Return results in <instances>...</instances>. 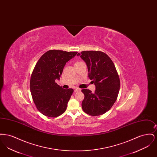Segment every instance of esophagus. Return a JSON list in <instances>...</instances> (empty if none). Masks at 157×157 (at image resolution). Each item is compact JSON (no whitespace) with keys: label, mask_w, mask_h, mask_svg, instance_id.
Segmentation results:
<instances>
[{"label":"esophagus","mask_w":157,"mask_h":157,"mask_svg":"<svg viewBox=\"0 0 157 157\" xmlns=\"http://www.w3.org/2000/svg\"><path fill=\"white\" fill-rule=\"evenodd\" d=\"M78 91H81V89L76 88L75 89V92H78Z\"/></svg>","instance_id":"34e87169"}]
</instances>
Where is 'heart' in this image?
<instances>
[{
    "mask_svg": "<svg viewBox=\"0 0 157 157\" xmlns=\"http://www.w3.org/2000/svg\"><path fill=\"white\" fill-rule=\"evenodd\" d=\"M77 62H76V63H77Z\"/></svg>",
    "mask_w": 157,
    "mask_h": 157,
    "instance_id": "heart-1",
    "label": "heart"
}]
</instances>
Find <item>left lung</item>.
I'll list each match as a JSON object with an SVG mask.
<instances>
[{
    "label": "left lung",
    "instance_id": "left-lung-1",
    "mask_svg": "<svg viewBox=\"0 0 157 157\" xmlns=\"http://www.w3.org/2000/svg\"><path fill=\"white\" fill-rule=\"evenodd\" d=\"M78 55L86 63L88 76L96 86L94 93L82 90L85 95L82 109L91 116L102 115L111 108L118 95L120 79L116 67L111 58L101 51H82Z\"/></svg>",
    "mask_w": 157,
    "mask_h": 157
}]
</instances>
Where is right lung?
<instances>
[{
  "label": "right lung",
  "mask_w": 157,
  "mask_h": 157,
  "mask_svg": "<svg viewBox=\"0 0 157 157\" xmlns=\"http://www.w3.org/2000/svg\"><path fill=\"white\" fill-rule=\"evenodd\" d=\"M77 52L50 50L37 61L32 73L30 90L37 110L51 118L62 115L66 111L73 89H63L57 83L66 63Z\"/></svg>",
  "instance_id": "add662e5"
}]
</instances>
